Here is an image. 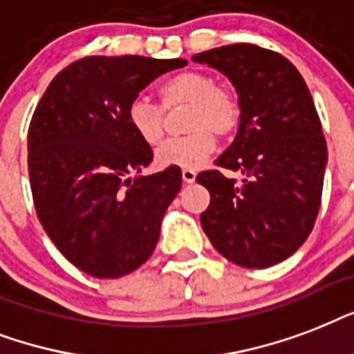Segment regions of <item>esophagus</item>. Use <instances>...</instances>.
I'll use <instances>...</instances> for the list:
<instances>
[{"label":"esophagus","instance_id":"1","mask_svg":"<svg viewBox=\"0 0 354 354\" xmlns=\"http://www.w3.org/2000/svg\"><path fill=\"white\" fill-rule=\"evenodd\" d=\"M183 180L185 183H194L196 180V171L194 169H183Z\"/></svg>","mask_w":354,"mask_h":354}]
</instances>
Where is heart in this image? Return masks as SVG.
<instances>
[{"instance_id":"obj_1","label":"heart","mask_w":354,"mask_h":354,"mask_svg":"<svg viewBox=\"0 0 354 354\" xmlns=\"http://www.w3.org/2000/svg\"><path fill=\"white\" fill-rule=\"evenodd\" d=\"M158 100L166 111L188 105L183 138L168 140L155 153L162 168L196 169L214 153L218 136H227L238 127L240 103L236 94L218 84L205 72H179L157 86ZM131 131L147 146H158L164 138V112L151 101L136 97L127 106Z\"/></svg>"}]
</instances>
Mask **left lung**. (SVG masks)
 Returning a JSON list of instances; mask_svg holds the SVG:
<instances>
[{"label": "left lung", "mask_w": 354, "mask_h": 354, "mask_svg": "<svg viewBox=\"0 0 354 354\" xmlns=\"http://www.w3.org/2000/svg\"><path fill=\"white\" fill-rule=\"evenodd\" d=\"M236 88V138L196 180L210 192L201 225L234 264L262 270L294 254L322 205L327 144L305 79L288 59L253 44H232L192 57ZM242 171V185L221 174Z\"/></svg>", "instance_id": "left-lung-1"}]
</instances>
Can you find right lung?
Instances as JSON below:
<instances>
[{"mask_svg": "<svg viewBox=\"0 0 354 354\" xmlns=\"http://www.w3.org/2000/svg\"><path fill=\"white\" fill-rule=\"evenodd\" d=\"M183 59L84 57L55 75L35 109L29 180L44 231L75 268L118 279L144 264L179 194L180 168L131 177L151 147L131 131L127 106Z\"/></svg>", "mask_w": 354, "mask_h": 354, "instance_id": "add662e5", "label": "right lung"}]
</instances>
